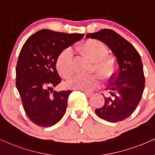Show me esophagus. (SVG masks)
<instances>
[{
  "instance_id": "34e87169",
  "label": "esophagus",
  "mask_w": 155,
  "mask_h": 155,
  "mask_svg": "<svg viewBox=\"0 0 155 155\" xmlns=\"http://www.w3.org/2000/svg\"><path fill=\"white\" fill-rule=\"evenodd\" d=\"M84 93L87 96V97H91L92 95H93V93H91V92H89V91H84Z\"/></svg>"
}]
</instances>
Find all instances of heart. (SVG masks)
<instances>
[{
	"instance_id": "1",
	"label": "heart",
	"mask_w": 155,
	"mask_h": 155,
	"mask_svg": "<svg viewBox=\"0 0 155 155\" xmlns=\"http://www.w3.org/2000/svg\"><path fill=\"white\" fill-rule=\"evenodd\" d=\"M82 49L87 56L95 61L94 69L104 80L107 81L115 72V65L112 61L107 58L108 50L102 43L96 40L89 41L84 44ZM56 66L60 74L68 77L74 71V52L71 47H68L60 52L56 58ZM66 86L84 91H92L99 87L101 79L97 74L82 75L76 74L66 82Z\"/></svg>"
}]
</instances>
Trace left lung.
I'll return each mask as SVG.
<instances>
[{
  "instance_id": "obj_1",
  "label": "left lung",
  "mask_w": 155,
  "mask_h": 155,
  "mask_svg": "<svg viewBox=\"0 0 155 155\" xmlns=\"http://www.w3.org/2000/svg\"><path fill=\"white\" fill-rule=\"evenodd\" d=\"M86 38L97 39L107 45L115 57L117 67L106 89L104 104L96 109L95 112L109 122L124 120L137 107L144 89L145 79L140 54L130 42L111 29L87 34Z\"/></svg>"
}]
</instances>
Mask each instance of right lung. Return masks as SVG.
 <instances>
[{"label":"right lung","mask_w":155,"mask_h":155,"mask_svg":"<svg viewBox=\"0 0 155 155\" xmlns=\"http://www.w3.org/2000/svg\"><path fill=\"white\" fill-rule=\"evenodd\" d=\"M84 36L42 29L23 44L15 68V84L25 114L35 124L51 127L65 114L72 91H53L52 88L61 81L56 58L61 51Z\"/></svg>","instance_id":"add662e5"}]
</instances>
